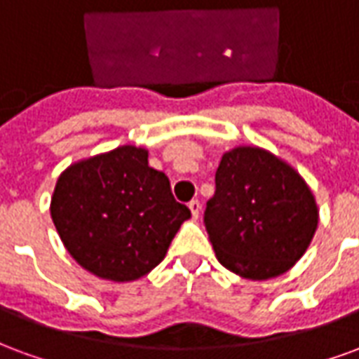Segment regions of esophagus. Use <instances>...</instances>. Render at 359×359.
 I'll list each match as a JSON object with an SVG mask.
<instances>
[{"mask_svg":"<svg viewBox=\"0 0 359 359\" xmlns=\"http://www.w3.org/2000/svg\"><path fill=\"white\" fill-rule=\"evenodd\" d=\"M188 208H190V211H192V217L198 219L200 211H202V203L198 202V200H192V202L188 203Z\"/></svg>","mask_w":359,"mask_h":359,"instance_id":"34e87169","label":"esophagus"}]
</instances>
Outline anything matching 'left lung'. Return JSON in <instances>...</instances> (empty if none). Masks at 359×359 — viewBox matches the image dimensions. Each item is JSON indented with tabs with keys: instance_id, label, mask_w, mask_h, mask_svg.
<instances>
[{
	"instance_id": "obj_1",
	"label": "left lung",
	"mask_w": 359,
	"mask_h": 359,
	"mask_svg": "<svg viewBox=\"0 0 359 359\" xmlns=\"http://www.w3.org/2000/svg\"><path fill=\"white\" fill-rule=\"evenodd\" d=\"M203 221L219 264L242 278L267 280L306 254L319 210L292 165L264 148L236 146L221 157Z\"/></svg>"
}]
</instances>
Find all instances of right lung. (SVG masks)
<instances>
[{
    "label": "right lung",
    "instance_id": "right-lung-1",
    "mask_svg": "<svg viewBox=\"0 0 359 359\" xmlns=\"http://www.w3.org/2000/svg\"><path fill=\"white\" fill-rule=\"evenodd\" d=\"M67 252L92 275L130 283L163 262L190 210L172 198L148 149L118 148L69 165L50 203Z\"/></svg>",
    "mask_w": 359,
    "mask_h": 359
}]
</instances>
